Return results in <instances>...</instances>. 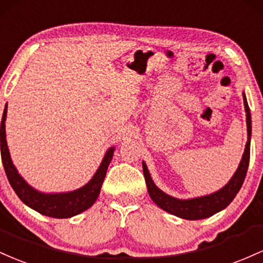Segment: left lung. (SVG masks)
I'll return each instance as SVG.
<instances>
[{
    "label": "left lung",
    "mask_w": 263,
    "mask_h": 263,
    "mask_svg": "<svg viewBox=\"0 0 263 263\" xmlns=\"http://www.w3.org/2000/svg\"><path fill=\"white\" fill-rule=\"evenodd\" d=\"M243 104L245 110H246V122H247V143L246 147H245V153L241 160L240 166L236 170L235 175L230 180L229 184L225 185L221 190L216 191V193L211 194V195H206L201 197H196V199L190 200H179L175 197H171L166 194L159 190L153 182L152 178L149 175V171L146 169V165L143 163V171H144V178H145L146 187L149 191V195L153 199L159 208L163 210L167 211L169 214L175 215V216L181 217V219L186 220H201L210 217L216 212L229 206L237 193L240 191L241 186H242L245 178H246L247 169H249L250 163V143H251V113L249 104H247L246 96L243 94Z\"/></svg>",
    "instance_id": "1"
}]
</instances>
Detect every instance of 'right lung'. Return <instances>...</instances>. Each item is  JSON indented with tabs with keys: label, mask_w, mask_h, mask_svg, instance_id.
<instances>
[{
	"label": "right lung",
	"mask_w": 263,
	"mask_h": 263,
	"mask_svg": "<svg viewBox=\"0 0 263 263\" xmlns=\"http://www.w3.org/2000/svg\"><path fill=\"white\" fill-rule=\"evenodd\" d=\"M6 114H7V105H6L4 110L0 126L1 158L6 175H7L8 181H10L11 186H12L14 193L17 194V196L33 210L38 211L42 215H46V216L55 217V219H68V217L74 216V215L81 214V212L89 209L96 202L97 197L99 196L100 187H102L105 174H107L108 170V165L111 161V158H113L114 147L108 150L99 169L97 170L96 175L85 186L66 194L38 193L21 178V175L17 173L16 167L12 164V160H11L7 141H6Z\"/></svg>",
	"instance_id": "1"
}]
</instances>
